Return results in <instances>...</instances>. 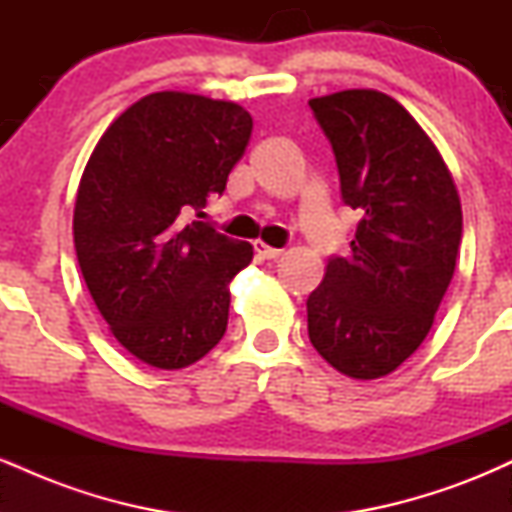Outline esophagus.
<instances>
[{
	"mask_svg": "<svg viewBox=\"0 0 512 512\" xmlns=\"http://www.w3.org/2000/svg\"><path fill=\"white\" fill-rule=\"evenodd\" d=\"M255 252L262 257V260H276V257H281V252H284V250L272 248V245H267V243H262V240H257Z\"/></svg>",
	"mask_w": 512,
	"mask_h": 512,
	"instance_id": "1",
	"label": "esophagus"
}]
</instances>
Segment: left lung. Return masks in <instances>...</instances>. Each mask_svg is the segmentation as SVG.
I'll return each instance as SVG.
<instances>
[{
    "label": "left lung",
    "instance_id": "obj_1",
    "mask_svg": "<svg viewBox=\"0 0 512 512\" xmlns=\"http://www.w3.org/2000/svg\"><path fill=\"white\" fill-rule=\"evenodd\" d=\"M330 139L346 207L361 221L308 296V337L339 373L373 380L419 349L462 240L455 182L419 122L368 88L308 103Z\"/></svg>",
    "mask_w": 512,
    "mask_h": 512
}]
</instances>
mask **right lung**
I'll use <instances>...</instances> for the list:
<instances>
[{
	"label": "right lung",
	"mask_w": 512,
	"mask_h": 512,
	"mask_svg": "<svg viewBox=\"0 0 512 512\" xmlns=\"http://www.w3.org/2000/svg\"><path fill=\"white\" fill-rule=\"evenodd\" d=\"M250 132L238 103L161 91L129 105L88 158L76 260L117 342L149 366H190L226 332L228 284L252 245L190 216L223 195Z\"/></svg>",
	"instance_id": "1"
}]
</instances>
